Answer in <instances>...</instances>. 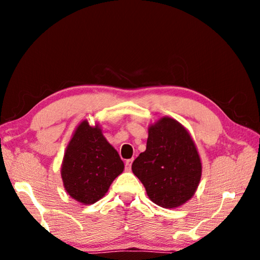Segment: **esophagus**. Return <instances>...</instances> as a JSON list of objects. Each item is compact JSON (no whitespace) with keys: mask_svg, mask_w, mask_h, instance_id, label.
Masks as SVG:
<instances>
[{"mask_svg":"<svg viewBox=\"0 0 260 260\" xmlns=\"http://www.w3.org/2000/svg\"><path fill=\"white\" fill-rule=\"evenodd\" d=\"M132 162H133V158H131V159H127L126 160V162H125V170L126 171H131Z\"/></svg>","mask_w":260,"mask_h":260,"instance_id":"esophagus-1","label":"esophagus"}]
</instances>
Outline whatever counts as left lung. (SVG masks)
I'll return each instance as SVG.
<instances>
[{
	"label": "left lung",
	"instance_id": "left-lung-1",
	"mask_svg": "<svg viewBox=\"0 0 260 260\" xmlns=\"http://www.w3.org/2000/svg\"><path fill=\"white\" fill-rule=\"evenodd\" d=\"M153 203L172 209L186 203L199 187L202 164L186 128L164 117L149 127L146 151L132 164Z\"/></svg>",
	"mask_w": 260,
	"mask_h": 260
}]
</instances>
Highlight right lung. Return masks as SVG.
Here are the masks:
<instances>
[{"mask_svg":"<svg viewBox=\"0 0 260 260\" xmlns=\"http://www.w3.org/2000/svg\"><path fill=\"white\" fill-rule=\"evenodd\" d=\"M124 171V162L99 126L82 121L65 151L61 179L69 195L83 204L102 199L110 184Z\"/></svg>","mask_w":260,"mask_h":260,"instance_id":"add662e5","label":"right lung"}]
</instances>
